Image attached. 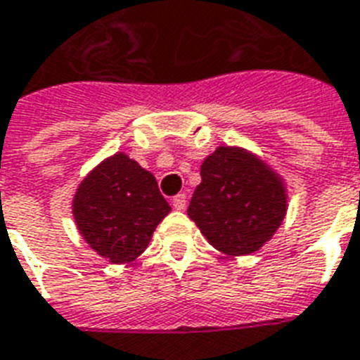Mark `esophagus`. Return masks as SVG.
<instances>
[{
	"label": "esophagus",
	"mask_w": 360,
	"mask_h": 360,
	"mask_svg": "<svg viewBox=\"0 0 360 360\" xmlns=\"http://www.w3.org/2000/svg\"><path fill=\"white\" fill-rule=\"evenodd\" d=\"M172 205H174L175 210H185L186 207V195L185 194H177L172 200Z\"/></svg>",
	"instance_id": "1"
}]
</instances>
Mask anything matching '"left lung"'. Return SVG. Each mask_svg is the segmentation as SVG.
Segmentation results:
<instances>
[{
	"label": "left lung",
	"mask_w": 360,
	"mask_h": 360,
	"mask_svg": "<svg viewBox=\"0 0 360 360\" xmlns=\"http://www.w3.org/2000/svg\"><path fill=\"white\" fill-rule=\"evenodd\" d=\"M200 174L188 218L210 246L240 257L271 240L285 220L288 194L270 165L240 146H218L201 162Z\"/></svg>",
	"instance_id": "left-lung-1"
}]
</instances>
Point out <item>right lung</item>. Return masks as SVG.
<instances>
[{"label":"right lung","mask_w":360,"mask_h":360,"mask_svg":"<svg viewBox=\"0 0 360 360\" xmlns=\"http://www.w3.org/2000/svg\"><path fill=\"white\" fill-rule=\"evenodd\" d=\"M170 210L153 174L124 151L84 175L72 200L79 235L112 264H129L142 255Z\"/></svg>","instance_id":"right-lung-1"}]
</instances>
